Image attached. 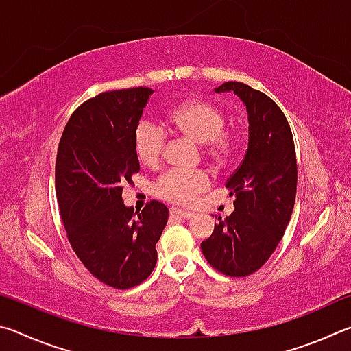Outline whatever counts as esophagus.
Instances as JSON below:
<instances>
[{"mask_svg":"<svg viewBox=\"0 0 351 351\" xmlns=\"http://www.w3.org/2000/svg\"><path fill=\"white\" fill-rule=\"evenodd\" d=\"M170 213L175 217H180V218H192L193 217V212H189V210H182V209H178V207H171Z\"/></svg>","mask_w":351,"mask_h":351,"instance_id":"34e87169","label":"esophagus"}]
</instances>
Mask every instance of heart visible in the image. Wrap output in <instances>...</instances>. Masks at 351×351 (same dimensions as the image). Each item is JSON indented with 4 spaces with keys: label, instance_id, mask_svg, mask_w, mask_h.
Listing matches in <instances>:
<instances>
[{
    "label": "heart",
    "instance_id": "obj_1",
    "mask_svg": "<svg viewBox=\"0 0 351 351\" xmlns=\"http://www.w3.org/2000/svg\"><path fill=\"white\" fill-rule=\"evenodd\" d=\"M171 130L182 138L201 145L209 161L226 164L234 158L239 147L235 130L224 127L226 114L218 105L203 99L187 100L170 111ZM167 134L159 123L142 121L134 133V148L141 162L147 167H158L162 162ZM210 187V176L204 170L171 169L154 182V193L159 198L176 204H190L199 193Z\"/></svg>",
    "mask_w": 351,
    "mask_h": 351
}]
</instances>
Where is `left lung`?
Masks as SVG:
<instances>
[{"label": "left lung", "instance_id": "left-lung-1", "mask_svg": "<svg viewBox=\"0 0 351 351\" xmlns=\"http://www.w3.org/2000/svg\"><path fill=\"white\" fill-rule=\"evenodd\" d=\"M237 94L247 110L245 159L226 182L235 210L218 217L201 243L206 260L229 277H246L276 251L293 213L297 189L295 148L289 123L274 100L246 83L226 82L215 93Z\"/></svg>", "mask_w": 351, "mask_h": 351}]
</instances>
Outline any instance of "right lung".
I'll return each instance as SVG.
<instances>
[{"mask_svg": "<svg viewBox=\"0 0 351 351\" xmlns=\"http://www.w3.org/2000/svg\"><path fill=\"white\" fill-rule=\"evenodd\" d=\"M150 88L106 91L83 102L63 130L56 192L68 240L91 274L108 287L133 288L156 266V243L169 209L150 201L142 212L122 201L139 171L134 133Z\"/></svg>", "mask_w": 351, "mask_h": 351, "instance_id": "1", "label": "right lung"}]
</instances>
